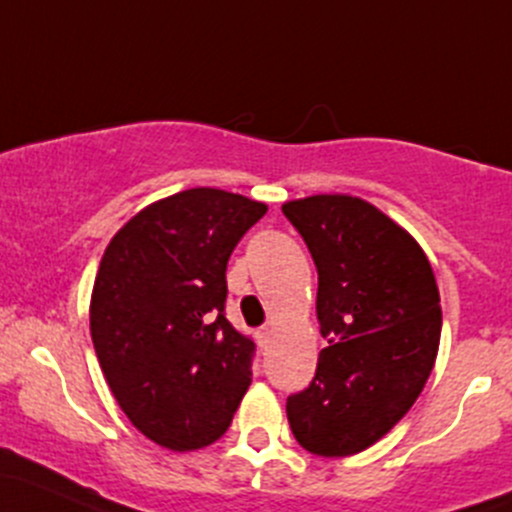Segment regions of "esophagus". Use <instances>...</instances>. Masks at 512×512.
<instances>
[{
    "instance_id": "esophagus-1",
    "label": "esophagus",
    "mask_w": 512,
    "mask_h": 512,
    "mask_svg": "<svg viewBox=\"0 0 512 512\" xmlns=\"http://www.w3.org/2000/svg\"><path fill=\"white\" fill-rule=\"evenodd\" d=\"M269 340H272V328H267V325H265V328L257 330V342H260L262 347H267Z\"/></svg>"
}]
</instances>
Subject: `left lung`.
Returning <instances> with one entry per match:
<instances>
[{
  "mask_svg": "<svg viewBox=\"0 0 512 512\" xmlns=\"http://www.w3.org/2000/svg\"><path fill=\"white\" fill-rule=\"evenodd\" d=\"M318 269L328 340L311 386L286 398L296 442L350 457L389 432L435 367L442 308L423 247L369 201L316 194L282 206Z\"/></svg>",
  "mask_w": 512,
  "mask_h": 512,
  "instance_id": "8db88e82",
  "label": "left lung"
}]
</instances>
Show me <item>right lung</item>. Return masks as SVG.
<instances>
[{
  "instance_id": "obj_1",
  "label": "right lung",
  "mask_w": 512,
  "mask_h": 512,
  "mask_svg": "<svg viewBox=\"0 0 512 512\" xmlns=\"http://www.w3.org/2000/svg\"><path fill=\"white\" fill-rule=\"evenodd\" d=\"M267 204L196 187L155 201L111 238L89 330L121 411L172 452L216 442L252 381L255 342L226 318V267Z\"/></svg>"
}]
</instances>
